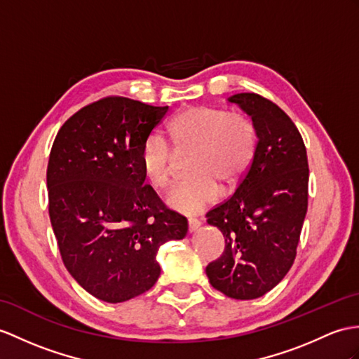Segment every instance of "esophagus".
<instances>
[{
    "instance_id": "obj_1",
    "label": "esophagus",
    "mask_w": 359,
    "mask_h": 359,
    "mask_svg": "<svg viewBox=\"0 0 359 359\" xmlns=\"http://www.w3.org/2000/svg\"><path fill=\"white\" fill-rule=\"evenodd\" d=\"M201 226V221L196 219V217H190L189 219V231L190 233H195Z\"/></svg>"
}]
</instances>
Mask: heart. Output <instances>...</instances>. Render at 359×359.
Returning <instances> with one entry per match:
<instances>
[{"label":"heart","mask_w":359,"mask_h":359,"mask_svg":"<svg viewBox=\"0 0 359 359\" xmlns=\"http://www.w3.org/2000/svg\"><path fill=\"white\" fill-rule=\"evenodd\" d=\"M168 140L178 155L191 152L187 158L190 177L169 191L168 204L182 213H198L215 203L219 187L233 190L245 177L255 160L259 135L247 114L190 107L170 121ZM170 145L152 134L142 146L140 164L155 189L172 182L177 154Z\"/></svg>","instance_id":"obj_1"}]
</instances>
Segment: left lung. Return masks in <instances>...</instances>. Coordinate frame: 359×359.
<instances>
[{"mask_svg": "<svg viewBox=\"0 0 359 359\" xmlns=\"http://www.w3.org/2000/svg\"><path fill=\"white\" fill-rule=\"evenodd\" d=\"M257 128V151L234 194L207 213L225 250L205 268L215 290L230 299L265 295L291 269L306 212L308 155L299 129L276 103L256 93L229 99Z\"/></svg>", "mask_w": 359, "mask_h": 359, "instance_id": "obj_1", "label": "left lung"}]
</instances>
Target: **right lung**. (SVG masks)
<instances>
[{"label":"right lung","mask_w":359,"mask_h":359,"mask_svg":"<svg viewBox=\"0 0 359 359\" xmlns=\"http://www.w3.org/2000/svg\"><path fill=\"white\" fill-rule=\"evenodd\" d=\"M109 95L73 114L47 168L48 215L60 257L86 292L121 303L158 280L163 243L186 238L187 217L144 184L140 152L168 114Z\"/></svg>","instance_id":"obj_1"}]
</instances>
